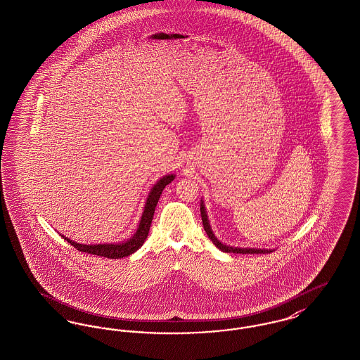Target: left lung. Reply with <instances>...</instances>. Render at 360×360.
<instances>
[{
  "label": "left lung",
  "instance_id": "8db88e82",
  "mask_svg": "<svg viewBox=\"0 0 360 360\" xmlns=\"http://www.w3.org/2000/svg\"><path fill=\"white\" fill-rule=\"evenodd\" d=\"M200 211H201V219H202V226H204L205 233H207L208 238H210L212 242H213V245H214L217 249H220L221 252H224V253L236 254H265L271 253V252H272V250H265V249H262V250H261V249H239V248H231V246H226V245H223L220 240H217V239H216L214 233H212L211 226H210V221H208L207 212H205V207H204L202 201H201V204H200Z\"/></svg>",
  "mask_w": 360,
  "mask_h": 360
}]
</instances>
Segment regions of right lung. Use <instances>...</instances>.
<instances>
[{
  "mask_svg": "<svg viewBox=\"0 0 360 360\" xmlns=\"http://www.w3.org/2000/svg\"><path fill=\"white\" fill-rule=\"evenodd\" d=\"M171 181H174V175H166L163 176L149 193L147 202H146V208L143 212L140 224L136 233L124 243H115V245H80L76 243L68 238H65L66 242H69L75 249H77L79 252H83L86 254H94V255H99V257H106V258H124L131 253H134L136 250H139V248L143 246L144 240L147 239L149 233V227L152 223V217L155 213V208L158 205V201L160 198V194L163 189L171 184Z\"/></svg>",
  "mask_w": 360,
  "mask_h": 360,
  "instance_id": "add662e5",
  "label": "right lung"
}]
</instances>
